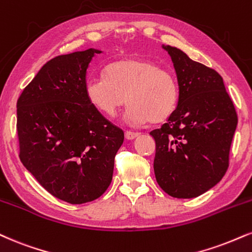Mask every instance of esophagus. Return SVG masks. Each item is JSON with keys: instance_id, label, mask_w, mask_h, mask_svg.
<instances>
[{"instance_id": "esophagus-1", "label": "esophagus", "mask_w": 252, "mask_h": 252, "mask_svg": "<svg viewBox=\"0 0 252 252\" xmlns=\"http://www.w3.org/2000/svg\"><path fill=\"white\" fill-rule=\"evenodd\" d=\"M139 136L138 132H134V131H126V139H135Z\"/></svg>"}]
</instances>
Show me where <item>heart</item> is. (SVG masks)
I'll return each mask as SVG.
<instances>
[{"mask_svg":"<svg viewBox=\"0 0 252 252\" xmlns=\"http://www.w3.org/2000/svg\"><path fill=\"white\" fill-rule=\"evenodd\" d=\"M86 95L94 108L107 116L129 103L126 122L131 126L162 123L175 111L180 87L175 75L150 60L124 59L105 69V77L92 78Z\"/></svg>","mask_w":252,"mask_h":252,"instance_id":"1","label":"heart"}]
</instances>
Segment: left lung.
I'll return each instance as SVG.
<instances>
[{"instance_id": "8db88e82", "label": "left lung", "mask_w": 252, "mask_h": 252, "mask_svg": "<svg viewBox=\"0 0 252 252\" xmlns=\"http://www.w3.org/2000/svg\"><path fill=\"white\" fill-rule=\"evenodd\" d=\"M171 57L180 99L155 139L154 171L158 186L176 198H193L223 178L237 126V114L223 78L184 51L162 45Z\"/></svg>"}]
</instances>
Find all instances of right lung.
Listing matches in <instances>:
<instances>
[{
	"label": "right lung",
	"mask_w": 252,
	"mask_h": 252,
	"mask_svg": "<svg viewBox=\"0 0 252 252\" xmlns=\"http://www.w3.org/2000/svg\"><path fill=\"white\" fill-rule=\"evenodd\" d=\"M101 53L90 48L50 60L17 101L21 162L48 192L70 204L105 192L124 141L123 130L86 95L87 69Z\"/></svg>",
	"instance_id": "add662e5"
}]
</instances>
